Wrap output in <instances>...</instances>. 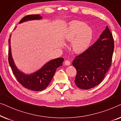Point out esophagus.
<instances>
[{
    "instance_id": "obj_1",
    "label": "esophagus",
    "mask_w": 121,
    "mask_h": 121,
    "mask_svg": "<svg viewBox=\"0 0 121 121\" xmlns=\"http://www.w3.org/2000/svg\"><path fill=\"white\" fill-rule=\"evenodd\" d=\"M64 64H65L66 65H69L70 64V61L66 60L65 62H64Z\"/></svg>"
}]
</instances>
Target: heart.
<instances>
[{
    "instance_id": "1",
    "label": "heart",
    "mask_w": 121,
    "mask_h": 121,
    "mask_svg": "<svg viewBox=\"0 0 121 121\" xmlns=\"http://www.w3.org/2000/svg\"><path fill=\"white\" fill-rule=\"evenodd\" d=\"M93 37L91 28L82 21H74L69 24L65 39L72 42L73 51L76 53L85 52L90 46Z\"/></svg>"
}]
</instances>
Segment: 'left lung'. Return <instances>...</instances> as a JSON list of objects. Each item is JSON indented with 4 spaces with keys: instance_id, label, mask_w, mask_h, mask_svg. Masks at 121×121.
Returning <instances> with one entry per match:
<instances>
[{
    "instance_id": "1",
    "label": "left lung",
    "mask_w": 121,
    "mask_h": 121,
    "mask_svg": "<svg viewBox=\"0 0 121 121\" xmlns=\"http://www.w3.org/2000/svg\"><path fill=\"white\" fill-rule=\"evenodd\" d=\"M113 49V36L106 26L96 42L73 61L77 70L75 83L79 88L91 89L102 82L111 65Z\"/></svg>"
}]
</instances>
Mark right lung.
Returning <instances> with one entry per match:
<instances>
[{
  "label": "right lung",
  "instance_id": "1",
  "mask_svg": "<svg viewBox=\"0 0 121 121\" xmlns=\"http://www.w3.org/2000/svg\"><path fill=\"white\" fill-rule=\"evenodd\" d=\"M42 18V16L38 14L29 15L23 17L19 23L20 24L25 21L33 20H39ZM9 43L8 60L13 74L15 76L17 80L25 88L32 91H39L45 89L52 80L57 68L62 65L64 59L63 58H58L52 59L47 62L37 72L31 74H25L19 70L15 65L11 55L10 39H9Z\"/></svg>",
  "mask_w": 121,
  "mask_h": 121
}]
</instances>
